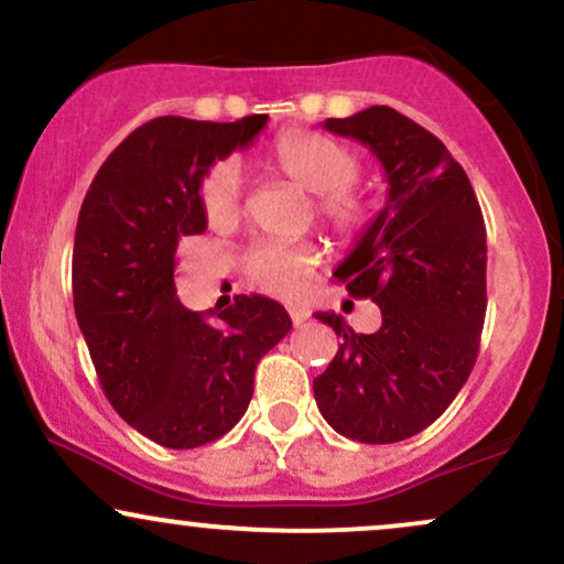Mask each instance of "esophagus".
I'll use <instances>...</instances> for the list:
<instances>
[{
  "label": "esophagus",
  "mask_w": 564,
  "mask_h": 564,
  "mask_svg": "<svg viewBox=\"0 0 564 564\" xmlns=\"http://www.w3.org/2000/svg\"><path fill=\"white\" fill-rule=\"evenodd\" d=\"M289 313H291V323H294V326H302V323L310 318L307 307H289Z\"/></svg>",
  "instance_id": "esophagus-1"
}]
</instances>
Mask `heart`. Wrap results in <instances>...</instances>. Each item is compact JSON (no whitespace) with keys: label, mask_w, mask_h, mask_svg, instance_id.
<instances>
[{"label":"heart","mask_w":564,"mask_h":564,"mask_svg":"<svg viewBox=\"0 0 564 564\" xmlns=\"http://www.w3.org/2000/svg\"><path fill=\"white\" fill-rule=\"evenodd\" d=\"M268 164L313 198L315 217L341 241H355L371 228L373 206L355 191L364 164L345 142L313 129H289L268 151ZM198 204L212 230L230 232L243 219V177L236 161L209 166L198 185ZM321 260L313 241H262L243 254V273L268 294L294 300L307 289Z\"/></svg>","instance_id":"1"}]
</instances>
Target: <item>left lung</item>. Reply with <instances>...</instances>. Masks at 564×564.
Wrapping results in <instances>:
<instances>
[{
	"instance_id": "left-lung-1",
	"label": "left lung",
	"mask_w": 564,
	"mask_h": 564,
	"mask_svg": "<svg viewBox=\"0 0 564 564\" xmlns=\"http://www.w3.org/2000/svg\"><path fill=\"white\" fill-rule=\"evenodd\" d=\"M328 132L371 148L387 200L334 275L381 310L373 334L318 313L341 345L315 403L339 435L384 445L419 435L453 403L475 368L485 323V219L448 148L390 106L326 119Z\"/></svg>"
}]
</instances>
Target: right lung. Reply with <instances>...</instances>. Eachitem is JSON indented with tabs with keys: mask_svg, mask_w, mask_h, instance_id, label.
I'll return each mask as SVG.
<instances>
[{
	"mask_svg": "<svg viewBox=\"0 0 564 564\" xmlns=\"http://www.w3.org/2000/svg\"><path fill=\"white\" fill-rule=\"evenodd\" d=\"M268 113L230 124L159 116L106 159L74 238V310L108 403L164 448H198L241 422L254 371L291 332L283 304L236 296L193 313L174 294L180 238L206 230L198 185Z\"/></svg>",
	"mask_w": 564,
	"mask_h": 564,
	"instance_id": "obj_1",
	"label": "right lung"
}]
</instances>
